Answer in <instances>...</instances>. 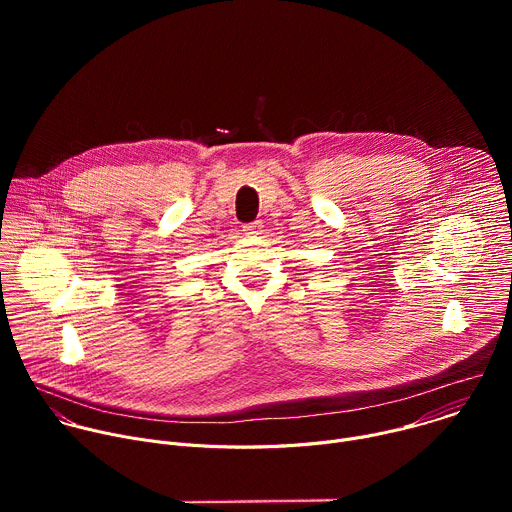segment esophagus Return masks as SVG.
Returning a JSON list of instances; mask_svg holds the SVG:
<instances>
[{
    "label": "esophagus",
    "instance_id": "esophagus-1",
    "mask_svg": "<svg viewBox=\"0 0 512 512\" xmlns=\"http://www.w3.org/2000/svg\"><path fill=\"white\" fill-rule=\"evenodd\" d=\"M243 231H245L247 235H253V233L259 231V223H247V225L243 227Z\"/></svg>",
    "mask_w": 512,
    "mask_h": 512
}]
</instances>
